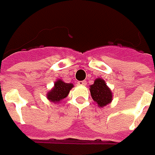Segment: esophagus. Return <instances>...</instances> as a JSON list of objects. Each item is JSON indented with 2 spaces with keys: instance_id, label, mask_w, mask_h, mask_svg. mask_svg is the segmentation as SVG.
Wrapping results in <instances>:
<instances>
[{
  "instance_id": "esophagus-1",
  "label": "esophagus",
  "mask_w": 155,
  "mask_h": 155,
  "mask_svg": "<svg viewBox=\"0 0 155 155\" xmlns=\"http://www.w3.org/2000/svg\"><path fill=\"white\" fill-rule=\"evenodd\" d=\"M86 84H87L86 81H78V85L84 86V85H86Z\"/></svg>"
}]
</instances>
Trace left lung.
<instances>
[{
	"instance_id": "8db88e82",
	"label": "left lung",
	"mask_w": 155,
	"mask_h": 155,
	"mask_svg": "<svg viewBox=\"0 0 155 155\" xmlns=\"http://www.w3.org/2000/svg\"><path fill=\"white\" fill-rule=\"evenodd\" d=\"M90 93L93 100L101 107L106 106L112 101V92L107 87L104 80L101 78H97L93 85H91Z\"/></svg>"
}]
</instances>
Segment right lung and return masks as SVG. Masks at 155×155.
<instances>
[{
  "instance_id": "1",
  "label": "right lung",
  "mask_w": 155,
  "mask_h": 155,
  "mask_svg": "<svg viewBox=\"0 0 155 155\" xmlns=\"http://www.w3.org/2000/svg\"><path fill=\"white\" fill-rule=\"evenodd\" d=\"M72 87V83H66L62 80H58L54 83V87L48 93V98L55 104L59 103V101L68 96Z\"/></svg>"
}]
</instances>
